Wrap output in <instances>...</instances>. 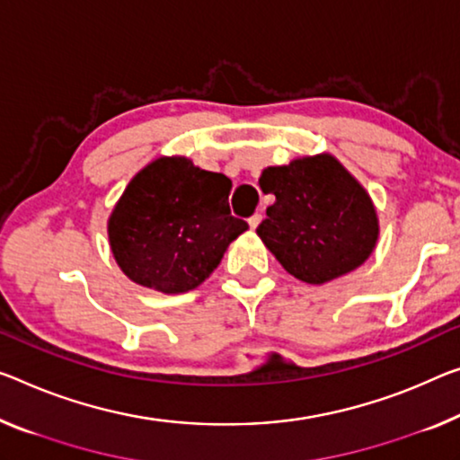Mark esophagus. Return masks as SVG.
I'll return each mask as SVG.
<instances>
[{
  "mask_svg": "<svg viewBox=\"0 0 460 460\" xmlns=\"http://www.w3.org/2000/svg\"><path fill=\"white\" fill-rule=\"evenodd\" d=\"M261 220H263V216H261V214H252V216L249 217V226H251V228H257V226L261 224Z\"/></svg>",
  "mask_w": 460,
  "mask_h": 460,
  "instance_id": "obj_1",
  "label": "esophagus"
}]
</instances>
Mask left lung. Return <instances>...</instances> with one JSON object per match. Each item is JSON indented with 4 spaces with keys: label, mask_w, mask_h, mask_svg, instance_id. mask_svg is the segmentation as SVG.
I'll list each match as a JSON object with an SVG mask.
<instances>
[{
    "label": "left lung",
    "mask_w": 460,
    "mask_h": 460,
    "mask_svg": "<svg viewBox=\"0 0 460 460\" xmlns=\"http://www.w3.org/2000/svg\"><path fill=\"white\" fill-rule=\"evenodd\" d=\"M259 185L275 195V203L257 234L294 278L324 284L370 257L378 238L376 211L364 187L333 156L265 168Z\"/></svg>",
    "instance_id": "8db88e82"
}]
</instances>
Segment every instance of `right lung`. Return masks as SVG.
Returning <instances> with one entry per match:
<instances>
[{"mask_svg": "<svg viewBox=\"0 0 460 460\" xmlns=\"http://www.w3.org/2000/svg\"><path fill=\"white\" fill-rule=\"evenodd\" d=\"M232 182L187 158H158L133 176L109 220L127 278L164 294L189 292L220 265L249 224L230 214Z\"/></svg>", "mask_w": 460, "mask_h": 460, "instance_id": "obj_1", "label": "right lung"}]
</instances>
